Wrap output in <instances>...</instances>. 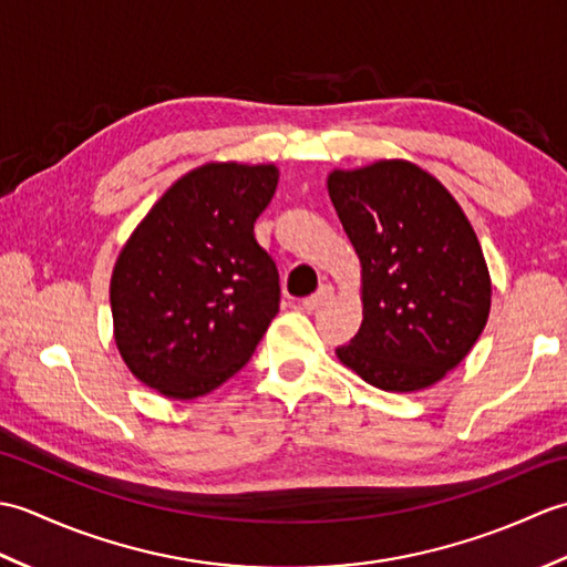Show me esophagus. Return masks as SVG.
Listing matches in <instances>:
<instances>
[{"label": "esophagus", "instance_id": "1", "mask_svg": "<svg viewBox=\"0 0 567 567\" xmlns=\"http://www.w3.org/2000/svg\"><path fill=\"white\" fill-rule=\"evenodd\" d=\"M331 299H333V285L323 282L315 295L305 299V309H309V311H317V309H321L323 305H329Z\"/></svg>", "mask_w": 567, "mask_h": 567}]
</instances>
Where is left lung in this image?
<instances>
[{
	"label": "left lung",
	"instance_id": "obj_1",
	"mask_svg": "<svg viewBox=\"0 0 567 567\" xmlns=\"http://www.w3.org/2000/svg\"><path fill=\"white\" fill-rule=\"evenodd\" d=\"M329 197L360 258L363 323L336 348L384 392H419L461 365L483 333L492 280L455 197L402 158L336 167Z\"/></svg>",
	"mask_w": 567,
	"mask_h": 567
}]
</instances>
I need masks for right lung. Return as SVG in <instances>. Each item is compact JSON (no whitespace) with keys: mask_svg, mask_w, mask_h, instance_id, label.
I'll list each match as a JSON object with an SVG mask.
<instances>
[{"mask_svg":"<svg viewBox=\"0 0 567 567\" xmlns=\"http://www.w3.org/2000/svg\"><path fill=\"white\" fill-rule=\"evenodd\" d=\"M280 171L204 163L163 192L118 250L110 282L126 368L167 400H197L248 363L280 309L256 236Z\"/></svg>","mask_w":567,"mask_h":567,"instance_id":"1","label":"right lung"}]
</instances>
